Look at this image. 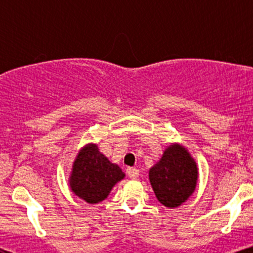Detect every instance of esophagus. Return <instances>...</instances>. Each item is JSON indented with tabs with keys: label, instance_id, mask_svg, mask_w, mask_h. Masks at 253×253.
I'll return each mask as SVG.
<instances>
[{
	"label": "esophagus",
	"instance_id": "esophagus-1",
	"mask_svg": "<svg viewBox=\"0 0 253 253\" xmlns=\"http://www.w3.org/2000/svg\"><path fill=\"white\" fill-rule=\"evenodd\" d=\"M127 175H128L129 178H136L139 176V170L135 169V168H128L127 169Z\"/></svg>",
	"mask_w": 253,
	"mask_h": 253
}]
</instances>
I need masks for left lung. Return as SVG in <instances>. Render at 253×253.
Wrapping results in <instances>:
<instances>
[{"instance_id":"8db88e82","label":"left lung","mask_w":253,"mask_h":253,"mask_svg":"<svg viewBox=\"0 0 253 253\" xmlns=\"http://www.w3.org/2000/svg\"><path fill=\"white\" fill-rule=\"evenodd\" d=\"M196 162L185 147L172 144L164 151L161 161L149 171L150 183L158 201L175 208L187 201L196 188Z\"/></svg>"}]
</instances>
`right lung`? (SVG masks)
I'll use <instances>...</instances> for the list:
<instances>
[{
    "instance_id": "right-lung-1",
    "label": "right lung",
    "mask_w": 253,
    "mask_h": 253,
    "mask_svg": "<svg viewBox=\"0 0 253 253\" xmlns=\"http://www.w3.org/2000/svg\"><path fill=\"white\" fill-rule=\"evenodd\" d=\"M124 177L119 165L109 162L96 144H88L78 152L69 182L75 195L88 203H98Z\"/></svg>"
}]
</instances>
